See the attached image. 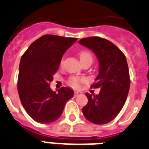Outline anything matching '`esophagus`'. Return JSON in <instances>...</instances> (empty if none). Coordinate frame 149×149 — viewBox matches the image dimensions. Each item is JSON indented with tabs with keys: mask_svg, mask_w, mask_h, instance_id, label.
Returning <instances> with one entry per match:
<instances>
[{
	"mask_svg": "<svg viewBox=\"0 0 149 149\" xmlns=\"http://www.w3.org/2000/svg\"><path fill=\"white\" fill-rule=\"evenodd\" d=\"M82 93L80 92V91H75L74 92V97H77L80 96V95H81Z\"/></svg>",
	"mask_w": 149,
	"mask_h": 149,
	"instance_id": "esophagus-1",
	"label": "esophagus"
}]
</instances>
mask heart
Segmentation results:
<instances>
[{"instance_id": "1", "label": "heart", "mask_w": 149, "mask_h": 149, "mask_svg": "<svg viewBox=\"0 0 149 149\" xmlns=\"http://www.w3.org/2000/svg\"><path fill=\"white\" fill-rule=\"evenodd\" d=\"M80 59L81 61L86 60V59H92V56L89 52H86V51H83L81 52L80 53ZM63 63V61L61 62V64ZM86 81V79L84 77H72L69 80H68V85L72 86V88L75 89H78L81 87V85L82 83H85Z\"/></svg>"}]
</instances>
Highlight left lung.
I'll list each match as a JSON object with an SVG mask.
<instances>
[{
	"mask_svg": "<svg viewBox=\"0 0 149 149\" xmlns=\"http://www.w3.org/2000/svg\"><path fill=\"white\" fill-rule=\"evenodd\" d=\"M79 43L96 55L99 70L93 85L98 94L86 93L88 103L82 108L86 119L95 124L112 121L125 104L130 89L128 66L124 54L111 41L100 37L82 38Z\"/></svg>",
	"mask_w": 149,
	"mask_h": 149,
	"instance_id": "left-lung-1",
	"label": "left lung"
}]
</instances>
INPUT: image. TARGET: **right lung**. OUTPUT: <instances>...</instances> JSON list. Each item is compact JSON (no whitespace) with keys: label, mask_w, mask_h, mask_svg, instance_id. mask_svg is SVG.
Returning a JSON list of instances; mask_svg holds the SVG:
<instances>
[{"label":"right lung","mask_w":149,"mask_h":149,"mask_svg":"<svg viewBox=\"0 0 149 149\" xmlns=\"http://www.w3.org/2000/svg\"><path fill=\"white\" fill-rule=\"evenodd\" d=\"M77 40V38L42 35L31 43L21 58L18 94L24 109L35 121L51 123L57 120L66 102L73 97V90L68 87L52 91L50 82L65 52Z\"/></svg>","instance_id":"obj_1"}]
</instances>
